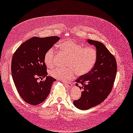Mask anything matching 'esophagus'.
<instances>
[{
    "label": "esophagus",
    "instance_id": "1",
    "mask_svg": "<svg viewBox=\"0 0 133 133\" xmlns=\"http://www.w3.org/2000/svg\"><path fill=\"white\" fill-rule=\"evenodd\" d=\"M64 84L68 88H71L72 87V84L71 83H66V82H65Z\"/></svg>",
    "mask_w": 133,
    "mask_h": 133
}]
</instances>
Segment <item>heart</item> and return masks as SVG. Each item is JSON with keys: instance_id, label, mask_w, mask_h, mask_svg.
<instances>
[{"instance_id": "b5f03b06", "label": "heart", "mask_w": 133, "mask_h": 133, "mask_svg": "<svg viewBox=\"0 0 133 133\" xmlns=\"http://www.w3.org/2000/svg\"><path fill=\"white\" fill-rule=\"evenodd\" d=\"M61 51L68 59L66 68H55L49 72L51 76L62 81H68L74 77L75 74L82 76L89 72L95 65L97 59V51L93 47H84L72 40H68L59 45ZM55 50L49 48L44 55V61L47 66L52 67L55 63Z\"/></svg>"}]
</instances>
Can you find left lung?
<instances>
[{"mask_svg":"<svg viewBox=\"0 0 133 133\" xmlns=\"http://www.w3.org/2000/svg\"><path fill=\"white\" fill-rule=\"evenodd\" d=\"M87 41L96 47L97 59L90 72L76 80V86L83 91L81 97L73 103L81 110H88L103 102L111 91L117 72L115 58L104 44L91 39Z\"/></svg>","mask_w":133,"mask_h":133,"instance_id":"obj_1","label":"left lung"}]
</instances>
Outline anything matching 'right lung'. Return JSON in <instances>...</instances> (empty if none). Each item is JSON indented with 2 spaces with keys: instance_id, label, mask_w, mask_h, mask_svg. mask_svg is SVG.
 <instances>
[{
  "instance_id": "1",
  "label": "right lung",
  "mask_w": 133,
  "mask_h": 133,
  "mask_svg": "<svg viewBox=\"0 0 133 133\" xmlns=\"http://www.w3.org/2000/svg\"><path fill=\"white\" fill-rule=\"evenodd\" d=\"M59 39L57 36L34 37L22 44L12 57V78L20 96L30 104L36 105L44 102L56 81L47 76L44 57L47 50ZM43 78L45 80L37 81Z\"/></svg>"
}]
</instances>
